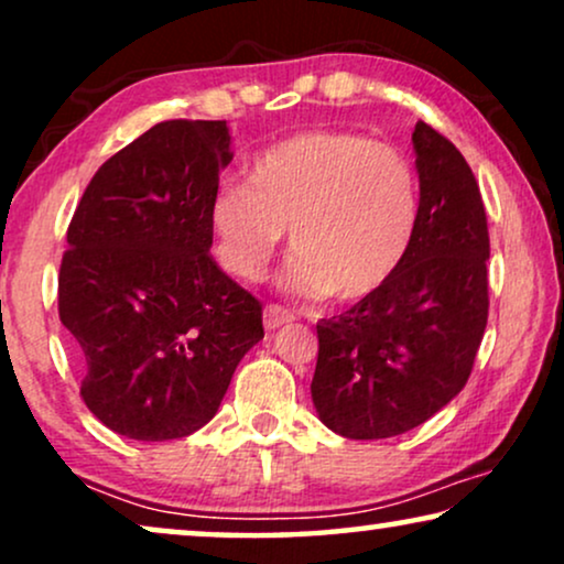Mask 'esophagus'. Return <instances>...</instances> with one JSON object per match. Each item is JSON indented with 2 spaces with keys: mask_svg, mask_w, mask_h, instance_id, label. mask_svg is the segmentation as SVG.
<instances>
[{
  "mask_svg": "<svg viewBox=\"0 0 564 564\" xmlns=\"http://www.w3.org/2000/svg\"><path fill=\"white\" fill-rule=\"evenodd\" d=\"M292 321H295V315H292L288 307L274 305V303H269L264 307V328L267 330H274V328H280V326H284V323H292Z\"/></svg>",
  "mask_w": 564,
  "mask_h": 564,
  "instance_id": "esophagus-1",
  "label": "esophagus"
}]
</instances>
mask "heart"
<instances>
[{"instance_id":"heart-1","label":"heart","mask_w":564,"mask_h":564,"mask_svg":"<svg viewBox=\"0 0 564 564\" xmlns=\"http://www.w3.org/2000/svg\"><path fill=\"white\" fill-rule=\"evenodd\" d=\"M419 213V174L398 145L315 128L257 153L249 184H220L207 220L215 257L238 280H259L290 228L288 288L357 303L403 264Z\"/></svg>"}]
</instances>
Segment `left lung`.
<instances>
[{
    "instance_id": "obj_1",
    "label": "left lung",
    "mask_w": 564,
    "mask_h": 564,
    "mask_svg": "<svg viewBox=\"0 0 564 564\" xmlns=\"http://www.w3.org/2000/svg\"><path fill=\"white\" fill-rule=\"evenodd\" d=\"M421 213L392 280L318 326L313 403L346 438L405 434L469 380L488 326L490 236L480 187L449 138L413 130Z\"/></svg>"
}]
</instances>
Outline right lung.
Masks as SVG:
<instances>
[{
	"label": "right lung",
	"instance_id": "right-lung-1",
	"mask_svg": "<svg viewBox=\"0 0 564 564\" xmlns=\"http://www.w3.org/2000/svg\"><path fill=\"white\" fill-rule=\"evenodd\" d=\"M226 120H164L97 169L68 223L58 318L82 400L115 434L189 436L218 413L261 303L210 257Z\"/></svg>",
	"mask_w": 564,
	"mask_h": 564
}]
</instances>
